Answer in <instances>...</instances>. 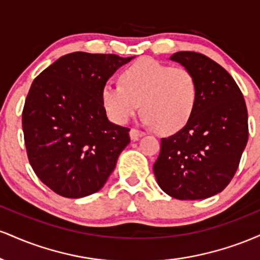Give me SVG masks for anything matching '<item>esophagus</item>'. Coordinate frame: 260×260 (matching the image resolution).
Masks as SVG:
<instances>
[{"instance_id": "obj_1", "label": "esophagus", "mask_w": 260, "mask_h": 260, "mask_svg": "<svg viewBox=\"0 0 260 260\" xmlns=\"http://www.w3.org/2000/svg\"><path fill=\"white\" fill-rule=\"evenodd\" d=\"M129 136L132 140H138L140 137L145 136V133L142 132V131H139V129H136V128H132V129L129 131Z\"/></svg>"}]
</instances>
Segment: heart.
<instances>
[{"label": "heart", "mask_w": 260, "mask_h": 260, "mask_svg": "<svg viewBox=\"0 0 260 260\" xmlns=\"http://www.w3.org/2000/svg\"><path fill=\"white\" fill-rule=\"evenodd\" d=\"M121 83L107 82L101 90L103 105L117 123H126L140 106L144 123L161 133L177 132L192 117L198 86L186 68L142 58L122 72Z\"/></svg>", "instance_id": "b5f03b06"}]
</instances>
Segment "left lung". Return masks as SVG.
Here are the masks:
<instances>
[{"label": "left lung", "mask_w": 260, "mask_h": 260, "mask_svg": "<svg viewBox=\"0 0 260 260\" xmlns=\"http://www.w3.org/2000/svg\"><path fill=\"white\" fill-rule=\"evenodd\" d=\"M194 76L198 96L192 117L161 139L154 175L161 189L180 201L213 197L232 180L248 140V113L238 85L213 59L180 51L170 57Z\"/></svg>", "instance_id": "8db88e82"}]
</instances>
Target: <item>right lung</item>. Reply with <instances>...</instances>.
Segmentation results:
<instances>
[{"label":"right lung","mask_w":260,"mask_h":260,"mask_svg":"<svg viewBox=\"0 0 260 260\" xmlns=\"http://www.w3.org/2000/svg\"><path fill=\"white\" fill-rule=\"evenodd\" d=\"M133 58L72 52L32 82L22 115L26 153L40 181L57 194L96 193L129 144V129L107 118L101 90Z\"/></svg>","instance_id":"right-lung-1"}]
</instances>
